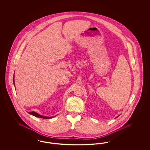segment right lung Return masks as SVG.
Listing matches in <instances>:
<instances>
[{
  "label": "right lung",
  "instance_id": "obj_1",
  "mask_svg": "<svg viewBox=\"0 0 150 150\" xmlns=\"http://www.w3.org/2000/svg\"><path fill=\"white\" fill-rule=\"evenodd\" d=\"M13 81H14V80H13ZM14 84V82H13ZM28 113L30 114V115H33V116H35V117H40V118H43V119H51V118H52V117H54V116H52V117H47V116H43V115H40V114H38V113H36L35 112H34V111H32V112H28Z\"/></svg>",
  "mask_w": 150,
  "mask_h": 150
}]
</instances>
